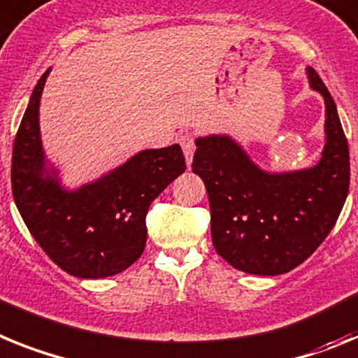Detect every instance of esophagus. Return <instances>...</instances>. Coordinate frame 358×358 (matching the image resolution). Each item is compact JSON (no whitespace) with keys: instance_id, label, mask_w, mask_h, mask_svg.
Returning <instances> with one entry per match:
<instances>
[{"instance_id":"esophagus-1","label":"esophagus","mask_w":358,"mask_h":358,"mask_svg":"<svg viewBox=\"0 0 358 358\" xmlns=\"http://www.w3.org/2000/svg\"><path fill=\"white\" fill-rule=\"evenodd\" d=\"M180 145H182V149H183V155H185L187 166L191 167L192 155H194V151H196V144H194V136H192L191 133H183V135L180 136Z\"/></svg>"}]
</instances>
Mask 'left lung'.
I'll return each mask as SVG.
<instances>
[{
	"label": "left lung",
	"instance_id": "obj_1",
	"mask_svg": "<svg viewBox=\"0 0 358 358\" xmlns=\"http://www.w3.org/2000/svg\"><path fill=\"white\" fill-rule=\"evenodd\" d=\"M326 104V145L312 169L266 173L231 136L196 141L192 173L203 180L216 252L234 268L279 275L308 259L334 229L350 189V151L328 88L308 68Z\"/></svg>",
	"mask_w": 358,
	"mask_h": 358
}]
</instances>
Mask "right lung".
Listing matches in <instances>:
<instances>
[{
    "mask_svg": "<svg viewBox=\"0 0 358 358\" xmlns=\"http://www.w3.org/2000/svg\"><path fill=\"white\" fill-rule=\"evenodd\" d=\"M37 80L12 149V194L24 225L59 268L80 279L115 275L142 256L149 205L187 169L178 144L145 149L73 192L46 175L39 135Z\"/></svg>",
    "mask_w": 358,
    "mask_h": 358,
    "instance_id": "1",
    "label": "right lung"
}]
</instances>
